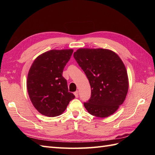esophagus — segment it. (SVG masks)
Returning <instances> with one entry per match:
<instances>
[{
  "instance_id": "1",
  "label": "esophagus",
  "mask_w": 155,
  "mask_h": 155,
  "mask_svg": "<svg viewBox=\"0 0 155 155\" xmlns=\"http://www.w3.org/2000/svg\"><path fill=\"white\" fill-rule=\"evenodd\" d=\"M74 94L76 98H78V91H76L74 93Z\"/></svg>"
}]
</instances>
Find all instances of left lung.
<instances>
[{"mask_svg": "<svg viewBox=\"0 0 155 155\" xmlns=\"http://www.w3.org/2000/svg\"><path fill=\"white\" fill-rule=\"evenodd\" d=\"M74 58L84 72L91 97L84 106L91 114L105 118L124 103L128 91L126 67L116 52L105 48H78Z\"/></svg>", "mask_w": 155, "mask_h": 155, "instance_id": "left-lung-1", "label": "left lung"}]
</instances>
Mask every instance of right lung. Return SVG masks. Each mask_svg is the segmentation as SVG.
Returning a JSON list of instances; mask_svg holds the SVG:
<instances>
[{
	"instance_id": "add662e5",
	"label": "right lung",
	"mask_w": 155,
	"mask_h": 155,
	"mask_svg": "<svg viewBox=\"0 0 155 155\" xmlns=\"http://www.w3.org/2000/svg\"><path fill=\"white\" fill-rule=\"evenodd\" d=\"M73 49L51 50L35 58L29 69L27 87L31 103L39 113L49 117L62 114L74 95L68 92L62 72Z\"/></svg>"
}]
</instances>
